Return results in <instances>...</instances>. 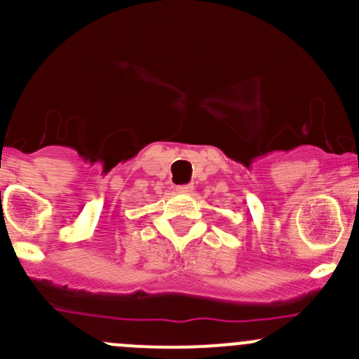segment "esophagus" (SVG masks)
I'll return each instance as SVG.
<instances>
[{
  "label": "esophagus",
  "instance_id": "obj_1",
  "mask_svg": "<svg viewBox=\"0 0 359 359\" xmlns=\"http://www.w3.org/2000/svg\"><path fill=\"white\" fill-rule=\"evenodd\" d=\"M193 189H194V187L191 186V184H186V186L177 187V191H179L180 194H191V193H193Z\"/></svg>",
  "mask_w": 359,
  "mask_h": 359
}]
</instances>
